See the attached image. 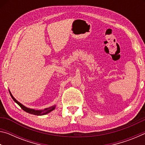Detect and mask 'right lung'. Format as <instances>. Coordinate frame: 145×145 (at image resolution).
<instances>
[{
    "label": "right lung",
    "instance_id": "obj_1",
    "mask_svg": "<svg viewBox=\"0 0 145 145\" xmlns=\"http://www.w3.org/2000/svg\"><path fill=\"white\" fill-rule=\"evenodd\" d=\"M9 93H10L11 97L12 99H13L14 101L15 102L16 104H18L19 106L24 110V111H25V112H28V113H29V114L37 115V116H41V115H45V114L49 113L50 112L52 111L53 110H54L55 108H56V105H53V106H52V107L46 108V109H43V110H40V111H38V110H34L33 109H30V108H27V107H26L25 106H24V105L22 104L21 103H20L19 102L17 101V100L13 97V95H12V94H11L10 91H9Z\"/></svg>",
    "mask_w": 145,
    "mask_h": 145
}]
</instances>
